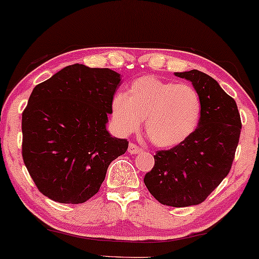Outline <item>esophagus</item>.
Wrapping results in <instances>:
<instances>
[{
	"label": "esophagus",
	"instance_id": "esophagus-1",
	"mask_svg": "<svg viewBox=\"0 0 259 259\" xmlns=\"http://www.w3.org/2000/svg\"><path fill=\"white\" fill-rule=\"evenodd\" d=\"M128 154L130 155H137V154H142L143 152V148H140V146H138L137 144H135V143H130L128 145Z\"/></svg>",
	"mask_w": 259,
	"mask_h": 259
}]
</instances>
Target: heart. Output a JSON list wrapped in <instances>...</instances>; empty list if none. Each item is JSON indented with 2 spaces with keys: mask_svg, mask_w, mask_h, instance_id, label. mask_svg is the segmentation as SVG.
I'll use <instances>...</instances> for the list:
<instances>
[{
  "mask_svg": "<svg viewBox=\"0 0 259 259\" xmlns=\"http://www.w3.org/2000/svg\"><path fill=\"white\" fill-rule=\"evenodd\" d=\"M202 115V100L192 85L165 81L145 75L131 82L127 92H117L111 101V117L123 135L142 126L159 148L185 142L196 131Z\"/></svg>",
  "mask_w": 259,
  "mask_h": 259,
  "instance_id": "heart-1",
  "label": "heart"
}]
</instances>
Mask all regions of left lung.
<instances>
[{
  "mask_svg": "<svg viewBox=\"0 0 259 259\" xmlns=\"http://www.w3.org/2000/svg\"><path fill=\"white\" fill-rule=\"evenodd\" d=\"M175 75L192 82L202 100V115L185 142L156 152L144 184L161 204L184 207L204 202L228 175L241 120L235 101L211 76L197 69Z\"/></svg>",
  "mask_w": 259,
  "mask_h": 259,
  "instance_id": "8db88e82",
  "label": "left lung"
}]
</instances>
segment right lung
Instances as JSON below:
<instances>
[{"mask_svg":"<svg viewBox=\"0 0 259 259\" xmlns=\"http://www.w3.org/2000/svg\"><path fill=\"white\" fill-rule=\"evenodd\" d=\"M120 74L67 66L38 84L22 111V159L44 196L80 204L100 191L109 164L128 148L105 123Z\"/></svg>","mask_w":259,"mask_h":259,"instance_id":"1","label":"right lung"}]
</instances>
